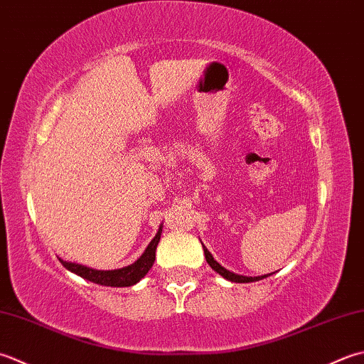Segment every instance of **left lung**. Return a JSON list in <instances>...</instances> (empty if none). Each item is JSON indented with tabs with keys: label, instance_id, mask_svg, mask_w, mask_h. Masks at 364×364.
<instances>
[{
	"label": "left lung",
	"instance_id": "left-lung-1",
	"mask_svg": "<svg viewBox=\"0 0 364 364\" xmlns=\"http://www.w3.org/2000/svg\"><path fill=\"white\" fill-rule=\"evenodd\" d=\"M203 248H204V256H205L207 264H209V265L212 267V269L218 273V275H221V277H223V278L228 279V281H232V283H253V281L264 279V278L272 275V273H269V275H262V277H243V275H237V273H232V272L226 270L225 267H221L217 261H215L213 256L209 253V250H207V248L204 247V245H203Z\"/></svg>",
	"mask_w": 364,
	"mask_h": 364
}]
</instances>
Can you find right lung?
Masks as SVG:
<instances>
[{
	"label": "right lung",
	"instance_id": "right-lung-1",
	"mask_svg": "<svg viewBox=\"0 0 364 364\" xmlns=\"http://www.w3.org/2000/svg\"><path fill=\"white\" fill-rule=\"evenodd\" d=\"M160 235H161V226L159 229V232L155 234L151 243L147 245V248L144 250V253L141 255L135 262L122 267V269L117 270H95V269H89V267L80 265L75 262H68L59 259L61 264L65 267V269L70 270L75 275L85 278L91 283L100 284V286H111V287H129L136 284L141 278H144L147 275V272L151 270V267L154 265L155 261V250H157V245L160 242Z\"/></svg>",
	"mask_w": 364,
	"mask_h": 364
}]
</instances>
